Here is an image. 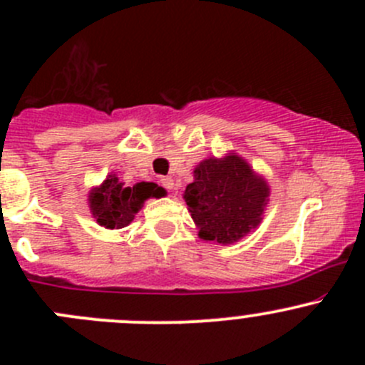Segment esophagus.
Returning <instances> with one entry per match:
<instances>
[{"label": "esophagus", "instance_id": "obj_1", "mask_svg": "<svg viewBox=\"0 0 365 365\" xmlns=\"http://www.w3.org/2000/svg\"><path fill=\"white\" fill-rule=\"evenodd\" d=\"M160 183H162V185H164L168 190L175 189V180H173L171 176H165V178H162Z\"/></svg>", "mask_w": 365, "mask_h": 365}]
</instances>
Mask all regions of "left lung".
<instances>
[{"label": "left lung", "instance_id": "obj_1", "mask_svg": "<svg viewBox=\"0 0 365 365\" xmlns=\"http://www.w3.org/2000/svg\"><path fill=\"white\" fill-rule=\"evenodd\" d=\"M183 200L201 240L230 245L259 226L270 185L244 157L231 152L201 160Z\"/></svg>", "mask_w": 365, "mask_h": 365}]
</instances>
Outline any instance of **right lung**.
Returning a JSON list of instances; mask_svg holds the SVG:
<instances>
[{"label": "right lung", "instance_id": "obj_1", "mask_svg": "<svg viewBox=\"0 0 365 365\" xmlns=\"http://www.w3.org/2000/svg\"><path fill=\"white\" fill-rule=\"evenodd\" d=\"M165 189L153 182H141L127 187L114 173H109L101 185L88 192V206L98 226L106 230H121L134 220L135 213L150 197H164Z\"/></svg>", "mask_w": 365, "mask_h": 365}]
</instances>
